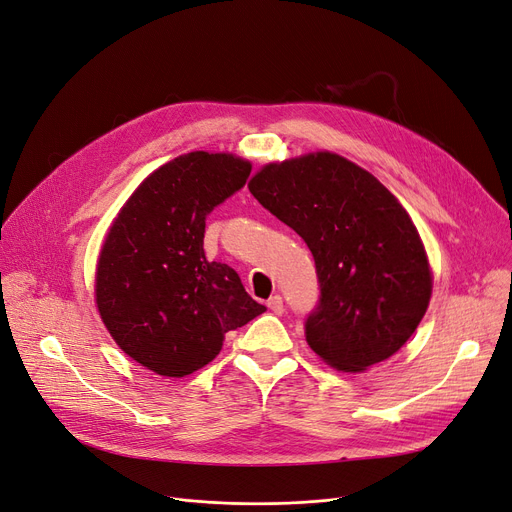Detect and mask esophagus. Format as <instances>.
Here are the masks:
<instances>
[{
    "instance_id": "obj_1",
    "label": "esophagus",
    "mask_w": 512,
    "mask_h": 512,
    "mask_svg": "<svg viewBox=\"0 0 512 512\" xmlns=\"http://www.w3.org/2000/svg\"><path fill=\"white\" fill-rule=\"evenodd\" d=\"M267 309L274 311L276 315H282V313H284V301H282L280 294H276V297H272L270 301H267Z\"/></svg>"
}]
</instances>
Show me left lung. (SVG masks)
<instances>
[{
  "instance_id": "1",
  "label": "left lung",
  "mask_w": 512,
  "mask_h": 512,
  "mask_svg": "<svg viewBox=\"0 0 512 512\" xmlns=\"http://www.w3.org/2000/svg\"><path fill=\"white\" fill-rule=\"evenodd\" d=\"M251 195L290 226L315 259L311 351L340 371L386 361L417 330L432 294L427 255L409 213L363 168L334 153L270 164Z\"/></svg>"
}]
</instances>
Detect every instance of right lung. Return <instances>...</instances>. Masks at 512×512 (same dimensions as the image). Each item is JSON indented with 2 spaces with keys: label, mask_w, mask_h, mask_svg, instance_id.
Listing matches in <instances>:
<instances>
[{
  "label": "right lung",
  "mask_w": 512,
  "mask_h": 512,
  "mask_svg": "<svg viewBox=\"0 0 512 512\" xmlns=\"http://www.w3.org/2000/svg\"><path fill=\"white\" fill-rule=\"evenodd\" d=\"M251 164L186 153L155 170L114 220L97 263V307L122 351L182 378L215 359L224 334L265 311L203 251L207 215L245 186Z\"/></svg>",
  "instance_id": "1"
}]
</instances>
